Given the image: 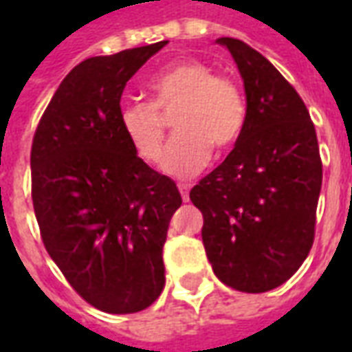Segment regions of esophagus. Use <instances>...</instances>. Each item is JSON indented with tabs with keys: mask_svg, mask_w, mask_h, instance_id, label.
Returning a JSON list of instances; mask_svg holds the SVG:
<instances>
[{
	"mask_svg": "<svg viewBox=\"0 0 352 352\" xmlns=\"http://www.w3.org/2000/svg\"><path fill=\"white\" fill-rule=\"evenodd\" d=\"M179 192H181L183 201H188V199H190V184H179Z\"/></svg>",
	"mask_w": 352,
	"mask_h": 352,
	"instance_id": "1",
	"label": "esophagus"
}]
</instances>
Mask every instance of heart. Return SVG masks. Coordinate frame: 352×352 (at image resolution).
Instances as JSON below:
<instances>
[{"mask_svg": "<svg viewBox=\"0 0 352 352\" xmlns=\"http://www.w3.org/2000/svg\"><path fill=\"white\" fill-rule=\"evenodd\" d=\"M151 101H124L118 124L141 160H158L166 133L164 115L173 110L177 133L162 154V169L186 179L206 168L214 148L224 151L241 138L247 105L241 88L228 75L198 60H183L154 73Z\"/></svg>", "mask_w": 352, "mask_h": 352, "instance_id": "heart-1", "label": "heart"}]
</instances>
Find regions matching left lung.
<instances>
[{"label": "left lung", "mask_w": 352, "mask_h": 352, "mask_svg": "<svg viewBox=\"0 0 352 352\" xmlns=\"http://www.w3.org/2000/svg\"><path fill=\"white\" fill-rule=\"evenodd\" d=\"M243 77L247 120L219 168L190 190L214 275L241 292H267L307 258L322 184L315 124L294 87L247 43L219 41Z\"/></svg>", "instance_id": "left-lung-1"}]
</instances>
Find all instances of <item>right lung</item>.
I'll return each instance as SVG.
<instances>
[{"mask_svg":"<svg viewBox=\"0 0 352 352\" xmlns=\"http://www.w3.org/2000/svg\"><path fill=\"white\" fill-rule=\"evenodd\" d=\"M168 41L88 58L65 75L32 143L41 239L73 290L105 313H138L160 296L162 249L183 199L139 158L118 124L126 82Z\"/></svg>","mask_w":352,"mask_h":352,"instance_id":"right-lung-1","label":"right lung"}]
</instances>
